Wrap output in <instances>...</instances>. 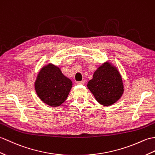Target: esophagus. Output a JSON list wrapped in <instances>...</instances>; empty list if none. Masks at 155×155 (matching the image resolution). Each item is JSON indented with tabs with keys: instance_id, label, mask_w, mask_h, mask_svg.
I'll list each match as a JSON object with an SVG mask.
<instances>
[{
	"instance_id": "esophagus-1",
	"label": "esophagus",
	"mask_w": 155,
	"mask_h": 155,
	"mask_svg": "<svg viewBox=\"0 0 155 155\" xmlns=\"http://www.w3.org/2000/svg\"><path fill=\"white\" fill-rule=\"evenodd\" d=\"M84 83H85V81L83 80V81H80V82H77V84H79V85H84Z\"/></svg>"
}]
</instances>
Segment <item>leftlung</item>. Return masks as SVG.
<instances>
[{
    "instance_id": "1",
    "label": "left lung",
    "mask_w": 155,
    "mask_h": 155,
    "mask_svg": "<svg viewBox=\"0 0 155 155\" xmlns=\"http://www.w3.org/2000/svg\"><path fill=\"white\" fill-rule=\"evenodd\" d=\"M87 87L97 102L104 106L112 105L121 98L124 86L117 68L106 61L98 67Z\"/></svg>"
}]
</instances>
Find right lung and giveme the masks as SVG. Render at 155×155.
<instances>
[{
  "instance_id": "obj_1",
  "label": "right lung",
  "mask_w": 155,
  "mask_h": 155,
  "mask_svg": "<svg viewBox=\"0 0 155 155\" xmlns=\"http://www.w3.org/2000/svg\"><path fill=\"white\" fill-rule=\"evenodd\" d=\"M73 86L60 68L49 63L43 67L37 75L34 87L42 102L51 107L60 106L65 101Z\"/></svg>"
}]
</instances>
